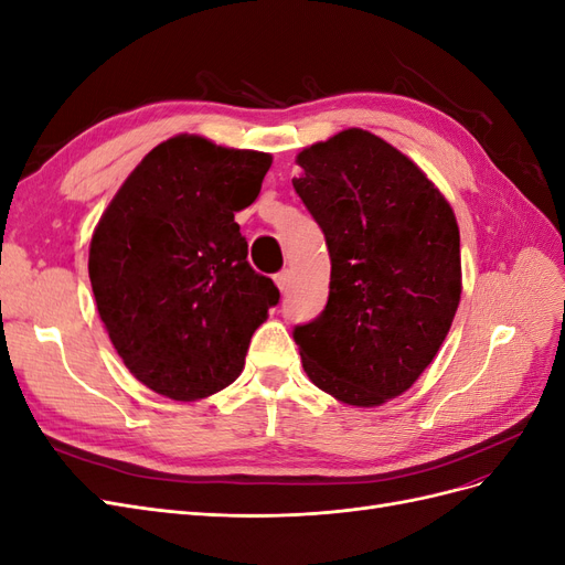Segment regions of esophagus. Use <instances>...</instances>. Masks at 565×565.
Segmentation results:
<instances>
[{"mask_svg": "<svg viewBox=\"0 0 565 565\" xmlns=\"http://www.w3.org/2000/svg\"><path fill=\"white\" fill-rule=\"evenodd\" d=\"M289 282H292V270L289 268H285V270H280L278 276H276V285H278V289L280 292H287V287H289Z\"/></svg>", "mask_w": 565, "mask_h": 565, "instance_id": "esophagus-1", "label": "esophagus"}]
</instances>
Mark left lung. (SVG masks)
I'll use <instances>...</instances> for the list:
<instances>
[{
  "mask_svg": "<svg viewBox=\"0 0 565 565\" xmlns=\"http://www.w3.org/2000/svg\"><path fill=\"white\" fill-rule=\"evenodd\" d=\"M295 191L330 249V299L295 341L309 380L337 401L377 407L431 365L461 295L450 202L398 148L344 129L303 148Z\"/></svg>",
  "mask_w": 565,
  "mask_h": 565,
  "instance_id": "8db88e82",
  "label": "left lung"
}]
</instances>
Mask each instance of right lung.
Segmentation results:
<instances>
[{
  "label": "right lung",
  "mask_w": 565,
  "mask_h": 565,
  "mask_svg": "<svg viewBox=\"0 0 565 565\" xmlns=\"http://www.w3.org/2000/svg\"><path fill=\"white\" fill-rule=\"evenodd\" d=\"M273 158L179 134L152 148L92 235L96 309L127 370L193 403L233 384L254 330L280 299L247 262L235 224Z\"/></svg>",
  "instance_id": "1"
}]
</instances>
